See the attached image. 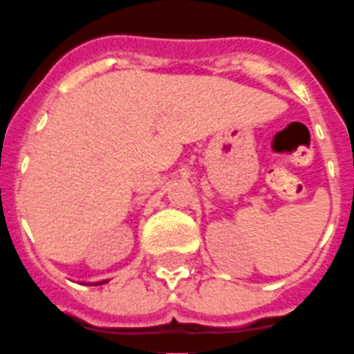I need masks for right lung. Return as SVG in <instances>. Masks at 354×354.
<instances>
[{"instance_id": "obj_1", "label": "right lung", "mask_w": 354, "mask_h": 354, "mask_svg": "<svg viewBox=\"0 0 354 354\" xmlns=\"http://www.w3.org/2000/svg\"><path fill=\"white\" fill-rule=\"evenodd\" d=\"M100 283H106V281H100ZM100 283H95V285H100Z\"/></svg>"}]
</instances>
